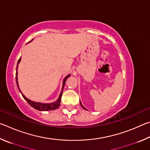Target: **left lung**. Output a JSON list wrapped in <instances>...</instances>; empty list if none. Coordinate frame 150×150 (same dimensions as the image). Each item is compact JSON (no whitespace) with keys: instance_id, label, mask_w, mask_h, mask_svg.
Listing matches in <instances>:
<instances>
[{"instance_id":"1","label":"left lung","mask_w":150,"mask_h":150,"mask_svg":"<svg viewBox=\"0 0 150 150\" xmlns=\"http://www.w3.org/2000/svg\"><path fill=\"white\" fill-rule=\"evenodd\" d=\"M80 105H81V106H82V108H83V109H85V110H87V109H86L85 108V107H83V106L82 105V103H81V101H80Z\"/></svg>"}]
</instances>
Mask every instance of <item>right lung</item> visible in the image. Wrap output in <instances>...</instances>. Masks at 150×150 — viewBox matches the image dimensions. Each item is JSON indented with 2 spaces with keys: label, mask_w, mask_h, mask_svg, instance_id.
<instances>
[{
  "label": "right lung",
  "mask_w": 150,
  "mask_h": 150,
  "mask_svg": "<svg viewBox=\"0 0 150 150\" xmlns=\"http://www.w3.org/2000/svg\"><path fill=\"white\" fill-rule=\"evenodd\" d=\"M32 40H33V39H32ZM32 40H31L30 42H29V43H30V42ZM20 61H21V57L20 58L19 60H18V64H17V67H16V83H17L18 90H19L20 92L22 95L23 98H24L25 100L27 101L29 104L30 105V106L32 107L33 108H34V109L38 110V111H51V110H54V109H57L58 107L60 106V100H61V97H62V92H63V90H64V86L65 85L66 80H67V78L68 77L70 76V74H68L67 76H66L64 78V80H63L62 90H61V91H60V93L59 98L57 99V101L52 102V103H40V102H35V101H31V100H30V99H29L28 98H26V97L24 95H23V94L22 93V91H21V90H20L19 85H18V64H19V63L20 62Z\"/></svg>",
  "instance_id": "add662e5"
}]
</instances>
